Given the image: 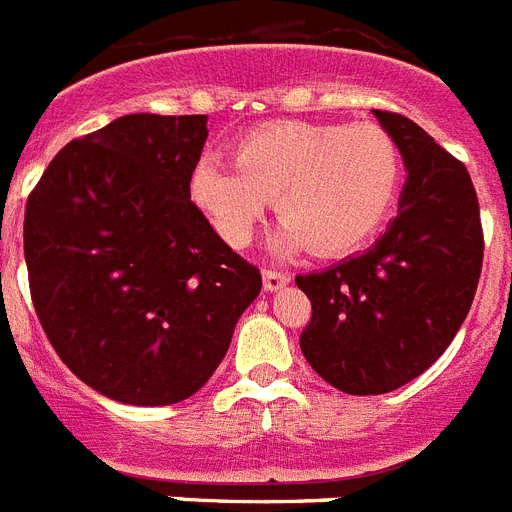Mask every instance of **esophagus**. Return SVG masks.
<instances>
[{
    "label": "esophagus",
    "mask_w": 512,
    "mask_h": 512,
    "mask_svg": "<svg viewBox=\"0 0 512 512\" xmlns=\"http://www.w3.org/2000/svg\"><path fill=\"white\" fill-rule=\"evenodd\" d=\"M261 277H264V290L266 292H277V290H282V287L290 285V274H285V272L264 269V274H261Z\"/></svg>",
    "instance_id": "obj_1"
}]
</instances>
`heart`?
Returning <instances> with one entry per match:
<instances>
[{"label":"heart","instance_id":"1","mask_svg":"<svg viewBox=\"0 0 512 512\" xmlns=\"http://www.w3.org/2000/svg\"><path fill=\"white\" fill-rule=\"evenodd\" d=\"M399 181V147L381 126L279 121L243 134L235 163L202 157L189 196L227 246H248L274 199V251L336 256L381 227Z\"/></svg>","mask_w":512,"mask_h":512}]
</instances>
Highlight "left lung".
Listing matches in <instances>:
<instances>
[{
	"label": "left lung",
	"mask_w": 512,
	"mask_h": 512,
	"mask_svg": "<svg viewBox=\"0 0 512 512\" xmlns=\"http://www.w3.org/2000/svg\"><path fill=\"white\" fill-rule=\"evenodd\" d=\"M373 113L404 160L399 212L368 251L295 277L313 305L300 336L305 360L352 396L396 391L443 355L469 313L484 253L469 170L412 119Z\"/></svg>",
	"instance_id": "8db88e82"
}]
</instances>
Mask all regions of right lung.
<instances>
[{"mask_svg":"<svg viewBox=\"0 0 512 512\" xmlns=\"http://www.w3.org/2000/svg\"><path fill=\"white\" fill-rule=\"evenodd\" d=\"M207 116L131 113L51 160L25 207L30 295L48 342L113 401L194 396L259 298L189 196Z\"/></svg>","mask_w":512,"mask_h":512,"instance_id":"right-lung-1","label":"right lung"}]
</instances>
